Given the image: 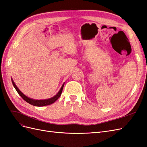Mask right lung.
Returning a JSON list of instances; mask_svg holds the SVG:
<instances>
[{
	"label": "right lung",
	"mask_w": 147,
	"mask_h": 147,
	"mask_svg": "<svg viewBox=\"0 0 147 147\" xmlns=\"http://www.w3.org/2000/svg\"><path fill=\"white\" fill-rule=\"evenodd\" d=\"M11 82H12L13 86L15 87V90H16L18 93L19 95L22 97V98H23L26 102H27L28 103L32 105H34V106H37V107L46 106V105H50V104H52L53 103H54L55 101H56L57 99H58V98L61 95V93H62V91H63V87L64 85V83L63 84V86H61L59 92H57L55 96H53L50 99H45V100H35V99L30 98V97H28L26 95H24L23 93L18 88V87L16 86L15 83H14V82H13L12 79H11Z\"/></svg>",
	"instance_id": "obj_1"
}]
</instances>
